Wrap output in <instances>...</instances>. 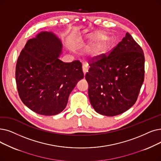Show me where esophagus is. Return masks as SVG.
I'll use <instances>...</instances> for the list:
<instances>
[{"label":"esophagus","instance_id":"1","mask_svg":"<svg viewBox=\"0 0 161 161\" xmlns=\"http://www.w3.org/2000/svg\"><path fill=\"white\" fill-rule=\"evenodd\" d=\"M88 69H89V68H88L87 65H86V64H83V65L82 66L83 72V74H84V75H86V74L88 72Z\"/></svg>","mask_w":161,"mask_h":161}]
</instances>
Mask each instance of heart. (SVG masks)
Listing matches in <instances>:
<instances>
[{
    "label": "heart",
    "mask_w": 161,
    "mask_h": 161,
    "mask_svg": "<svg viewBox=\"0 0 161 161\" xmlns=\"http://www.w3.org/2000/svg\"><path fill=\"white\" fill-rule=\"evenodd\" d=\"M105 47H106V45H105V44H104V43H100L98 45H97L96 47H93L92 48V52L93 54H99L100 53H101L104 49V48H105Z\"/></svg>",
    "instance_id": "obj_1"
}]
</instances>
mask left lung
I'll return each instance as SVG.
<instances>
[{
    "label": "left lung",
    "mask_w": 161,
    "mask_h": 161,
    "mask_svg": "<svg viewBox=\"0 0 161 161\" xmlns=\"http://www.w3.org/2000/svg\"><path fill=\"white\" fill-rule=\"evenodd\" d=\"M86 74L91 104L97 113L120 114L136 103L144 81L142 47L129 33L110 54L92 60Z\"/></svg>",
    "instance_id": "left-lung-1"
}]
</instances>
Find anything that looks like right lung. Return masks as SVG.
<instances>
[{
  "label": "right lung",
  "instance_id": "obj_1",
  "mask_svg": "<svg viewBox=\"0 0 161 161\" xmlns=\"http://www.w3.org/2000/svg\"><path fill=\"white\" fill-rule=\"evenodd\" d=\"M60 40L43 31L27 42L18 57L16 81L19 96L26 107L39 114L60 113L78 81L83 79L79 60L63 62Z\"/></svg>",
  "mask_w": 161,
  "mask_h": 161
}]
</instances>
